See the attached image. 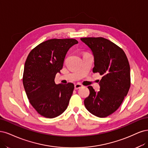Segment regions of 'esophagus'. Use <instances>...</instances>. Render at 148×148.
<instances>
[{
  "label": "esophagus",
  "mask_w": 148,
  "mask_h": 148,
  "mask_svg": "<svg viewBox=\"0 0 148 148\" xmlns=\"http://www.w3.org/2000/svg\"><path fill=\"white\" fill-rule=\"evenodd\" d=\"M82 87V85L79 84H75L74 88H75V90H77V89L81 88Z\"/></svg>",
  "instance_id": "obj_1"
}]
</instances>
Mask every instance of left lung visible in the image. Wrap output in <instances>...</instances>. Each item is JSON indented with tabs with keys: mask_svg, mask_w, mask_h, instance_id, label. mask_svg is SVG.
I'll use <instances>...</instances> for the list:
<instances>
[{
	"mask_svg": "<svg viewBox=\"0 0 148 148\" xmlns=\"http://www.w3.org/2000/svg\"><path fill=\"white\" fill-rule=\"evenodd\" d=\"M80 40L91 49L94 56L93 73L103 77L100 90L88 86L89 96L85 99L87 110L98 117H106L120 107L130 87V68L123 50L103 37H85Z\"/></svg>",
	"mask_w": 148,
	"mask_h": 148,
	"instance_id": "obj_1",
	"label": "left lung"
}]
</instances>
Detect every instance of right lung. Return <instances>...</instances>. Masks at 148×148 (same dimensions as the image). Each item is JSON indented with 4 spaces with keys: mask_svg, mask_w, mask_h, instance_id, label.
<instances>
[{
    "mask_svg": "<svg viewBox=\"0 0 148 148\" xmlns=\"http://www.w3.org/2000/svg\"><path fill=\"white\" fill-rule=\"evenodd\" d=\"M74 39H53L33 49L25 62L23 83L29 103L40 115L47 118L60 116L68 108L74 85H56L55 78L63 68L64 60Z\"/></svg>",
    "mask_w": 148,
    "mask_h": 148,
    "instance_id": "right-lung-1",
    "label": "right lung"
}]
</instances>
